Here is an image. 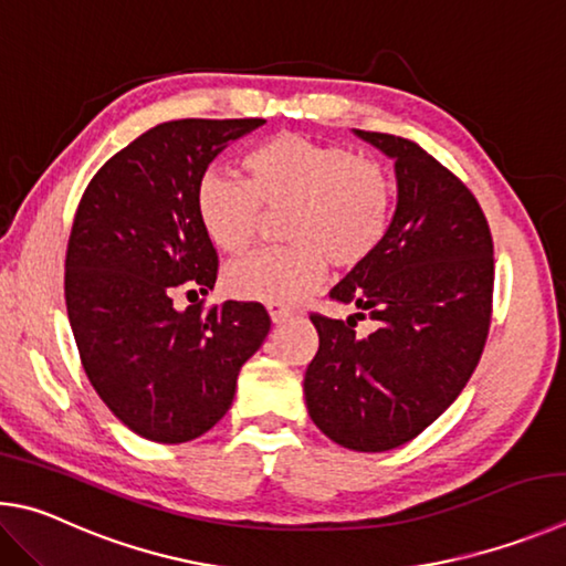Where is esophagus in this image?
I'll use <instances>...</instances> for the list:
<instances>
[{
	"instance_id": "1",
	"label": "esophagus",
	"mask_w": 566,
	"mask_h": 566,
	"mask_svg": "<svg viewBox=\"0 0 566 566\" xmlns=\"http://www.w3.org/2000/svg\"><path fill=\"white\" fill-rule=\"evenodd\" d=\"M268 315H271V321L275 325H281L291 318V311L283 308V305H268Z\"/></svg>"
}]
</instances>
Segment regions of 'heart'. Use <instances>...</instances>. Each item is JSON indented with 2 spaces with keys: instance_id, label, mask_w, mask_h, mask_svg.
Wrapping results in <instances>:
<instances>
[{
  "instance_id": "1",
  "label": "heart",
  "mask_w": 566,
  "mask_h": 566,
  "mask_svg": "<svg viewBox=\"0 0 566 566\" xmlns=\"http://www.w3.org/2000/svg\"><path fill=\"white\" fill-rule=\"evenodd\" d=\"M248 178L206 174L196 186V216L226 253L255 241L265 211L285 208L281 233L291 243L263 248L226 268L233 298L291 305L315 291L328 261L350 271L378 251L392 221V181L373 158L303 134H277L243 158Z\"/></svg>"
}]
</instances>
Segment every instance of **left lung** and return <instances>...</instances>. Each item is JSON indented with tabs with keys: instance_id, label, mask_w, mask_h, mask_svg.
Segmentation results:
<instances>
[{
	"instance_id": "obj_1",
	"label": "left lung",
	"mask_w": 566,
	"mask_h": 566,
	"mask_svg": "<svg viewBox=\"0 0 566 566\" xmlns=\"http://www.w3.org/2000/svg\"><path fill=\"white\" fill-rule=\"evenodd\" d=\"M355 134L395 161L398 206L378 251L331 291L358 313L311 315L321 345L303 392L333 442L385 452L430 428L472 378L490 333L494 258L488 218L458 176L408 138ZM365 314L379 328L360 339Z\"/></svg>"
}]
</instances>
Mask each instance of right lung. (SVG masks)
Masks as SVG:
<instances>
[{
  "label": "right lung",
  "mask_w": 566,
  "mask_h": 566,
  "mask_svg": "<svg viewBox=\"0 0 566 566\" xmlns=\"http://www.w3.org/2000/svg\"><path fill=\"white\" fill-rule=\"evenodd\" d=\"M263 124H158L108 158L78 201L66 248L69 323L98 398L146 440L178 444L211 430L271 331L261 303L174 305L181 285L213 291L218 273L196 186L228 144Z\"/></svg>",
  "instance_id": "right-lung-1"
}]
</instances>
